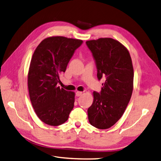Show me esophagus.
Here are the masks:
<instances>
[{
    "instance_id": "esophagus-1",
    "label": "esophagus",
    "mask_w": 161,
    "mask_h": 161,
    "mask_svg": "<svg viewBox=\"0 0 161 161\" xmlns=\"http://www.w3.org/2000/svg\"><path fill=\"white\" fill-rule=\"evenodd\" d=\"M82 94H83V92H79V91H77V92H76V96L77 97H80V96H81Z\"/></svg>"
}]
</instances>
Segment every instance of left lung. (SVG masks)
Wrapping results in <instances>:
<instances>
[{
    "instance_id": "obj_1",
    "label": "left lung",
    "mask_w": 161,
    "mask_h": 161,
    "mask_svg": "<svg viewBox=\"0 0 161 161\" xmlns=\"http://www.w3.org/2000/svg\"><path fill=\"white\" fill-rule=\"evenodd\" d=\"M86 43L95 60L98 80H105L101 92H93L88 120L97 129H107L120 120L130 99L133 63L128 49L117 40L100 38Z\"/></svg>"
}]
</instances>
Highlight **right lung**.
Instances as JSON below:
<instances>
[{
  "label": "right lung",
  "mask_w": 161,
  "mask_h": 161,
  "mask_svg": "<svg viewBox=\"0 0 161 161\" xmlns=\"http://www.w3.org/2000/svg\"><path fill=\"white\" fill-rule=\"evenodd\" d=\"M82 43L80 39L50 36L41 41L32 55L28 74V92L36 116L48 125L64 123L73 108L75 92L57 84Z\"/></svg>",
  "instance_id": "obj_1"
}]
</instances>
